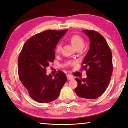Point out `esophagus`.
Masks as SVG:
<instances>
[{"label":"esophagus","instance_id":"1","mask_svg":"<svg viewBox=\"0 0 128 128\" xmlns=\"http://www.w3.org/2000/svg\"><path fill=\"white\" fill-rule=\"evenodd\" d=\"M67 79L68 80H72V79H73V77L72 75H70V74H68L67 76Z\"/></svg>","mask_w":128,"mask_h":128}]
</instances>
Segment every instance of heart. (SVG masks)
Masks as SVG:
<instances>
[{
    "label": "heart",
    "mask_w": 128,
    "mask_h": 128,
    "mask_svg": "<svg viewBox=\"0 0 128 128\" xmlns=\"http://www.w3.org/2000/svg\"><path fill=\"white\" fill-rule=\"evenodd\" d=\"M70 42L72 45L76 48V49L78 50L79 48H83L84 46V40L82 36L78 35H72L69 39ZM62 49V45L61 44L59 43L56 45V53H60ZM70 64H73V63H70Z\"/></svg>",
    "instance_id": "b5f03b06"
}]
</instances>
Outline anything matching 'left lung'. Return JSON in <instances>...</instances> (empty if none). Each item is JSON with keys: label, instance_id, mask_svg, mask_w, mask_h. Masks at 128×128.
Returning a JSON list of instances; mask_svg holds the SVG:
<instances>
[{"label": "left lung", "instance_id": "1", "mask_svg": "<svg viewBox=\"0 0 128 128\" xmlns=\"http://www.w3.org/2000/svg\"><path fill=\"white\" fill-rule=\"evenodd\" d=\"M89 38L90 48L82 64L86 71V78H76L77 95L87 99H95L101 96L109 85L113 71L112 55L105 38L93 30H83Z\"/></svg>", "mask_w": 128, "mask_h": 128}]
</instances>
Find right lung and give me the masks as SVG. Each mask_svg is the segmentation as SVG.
I'll use <instances>...</instances> for the list:
<instances>
[{
  "instance_id": "add662e5",
  "label": "right lung",
  "mask_w": 128,
  "mask_h": 128,
  "mask_svg": "<svg viewBox=\"0 0 128 128\" xmlns=\"http://www.w3.org/2000/svg\"><path fill=\"white\" fill-rule=\"evenodd\" d=\"M67 30H48L37 34L25 42L18 58V74L30 98L39 103L57 98L67 82L64 72L46 75V68L55 59L56 45Z\"/></svg>"
}]
</instances>
